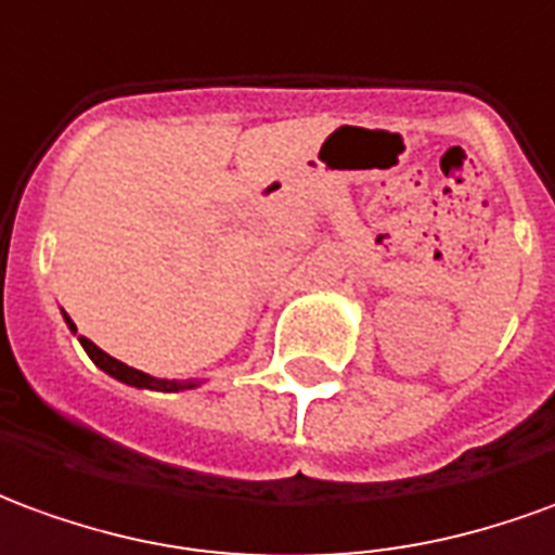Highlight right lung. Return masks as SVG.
I'll list each match as a JSON object with an SVG mask.
<instances>
[{"instance_id":"right-lung-1","label":"right lung","mask_w":555,"mask_h":555,"mask_svg":"<svg viewBox=\"0 0 555 555\" xmlns=\"http://www.w3.org/2000/svg\"><path fill=\"white\" fill-rule=\"evenodd\" d=\"M65 322H68V328L74 334H77V325L70 322V317L65 313ZM82 349H86V356L95 361L98 367L104 373H109L113 379H119V383L125 385H133V388H149V391H184V388H196V379H184V383H179V379H158V376H149V373L137 371V367H128V364H121L119 359H113V356H107L104 349L95 347L89 337H80Z\"/></svg>"}]
</instances>
